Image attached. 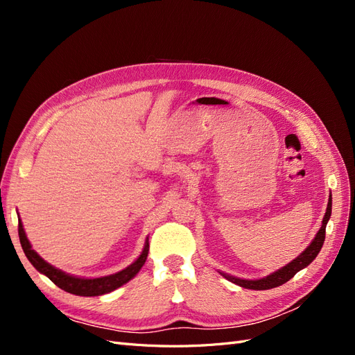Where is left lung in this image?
<instances>
[{
	"label": "left lung",
	"instance_id": "obj_1",
	"mask_svg": "<svg viewBox=\"0 0 355 355\" xmlns=\"http://www.w3.org/2000/svg\"><path fill=\"white\" fill-rule=\"evenodd\" d=\"M330 214H331V198L329 200V204H327V210H326V214L323 218V225H321V228L317 232L313 243H311L305 249V252L300 253L295 261H292L288 265L282 268V270H278L277 272L262 278V280H241V278H235V277H231L227 274H222V275H225V278L230 280L231 283H235L244 288H252V290H268V288H272V287L287 283L296 272L304 270L305 266H308L315 259V256L321 250V247H323V243L326 239V225L329 222Z\"/></svg>",
	"mask_w": 355,
	"mask_h": 355
}]
</instances>
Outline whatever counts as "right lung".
<instances>
[{"label": "right lung", "mask_w": 355, "mask_h": 355, "mask_svg": "<svg viewBox=\"0 0 355 355\" xmlns=\"http://www.w3.org/2000/svg\"><path fill=\"white\" fill-rule=\"evenodd\" d=\"M19 239L29 262L34 265L41 274L47 275L53 283H55L58 287H60L62 290H65V292L78 295V296H99V295L110 293L112 290L121 287L128 280H132V278L139 272V270L144 266L149 252V244L146 243L142 254L139 256L130 266H127L125 270L116 274L102 277V278H77V277L62 272L60 270H56L55 266H51L44 259H41L35 250H32V247L25 235L22 222H19Z\"/></svg>", "instance_id": "right-lung-1"}]
</instances>
